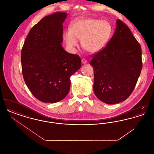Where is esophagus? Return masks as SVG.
Instances as JSON below:
<instances>
[{
    "label": "esophagus",
    "mask_w": 154,
    "mask_h": 154,
    "mask_svg": "<svg viewBox=\"0 0 154 154\" xmlns=\"http://www.w3.org/2000/svg\"><path fill=\"white\" fill-rule=\"evenodd\" d=\"M81 62L82 64H87L88 63V61L85 59L83 58L81 60Z\"/></svg>",
    "instance_id": "esophagus-1"
}]
</instances>
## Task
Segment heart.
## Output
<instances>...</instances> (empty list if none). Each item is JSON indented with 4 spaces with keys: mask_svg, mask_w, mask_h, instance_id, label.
<instances>
[{
    "mask_svg": "<svg viewBox=\"0 0 154 154\" xmlns=\"http://www.w3.org/2000/svg\"><path fill=\"white\" fill-rule=\"evenodd\" d=\"M112 32V28L106 20L94 18H78L71 23L70 29L63 33V37L67 46L71 49L79 45L81 40V46L89 53L101 51L109 43Z\"/></svg>",
    "mask_w": 154,
    "mask_h": 154,
    "instance_id": "b5f03b06",
    "label": "heart"
}]
</instances>
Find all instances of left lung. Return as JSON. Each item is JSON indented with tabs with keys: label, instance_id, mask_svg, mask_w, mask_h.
Listing matches in <instances>:
<instances>
[{
	"label": "left lung",
	"instance_id": "left-lung-1",
	"mask_svg": "<svg viewBox=\"0 0 154 154\" xmlns=\"http://www.w3.org/2000/svg\"><path fill=\"white\" fill-rule=\"evenodd\" d=\"M94 67V91L103 102L125 100L134 90L142 69L141 46L129 27L117 20L114 35L89 63Z\"/></svg>",
	"mask_w": 154,
	"mask_h": 154
}]
</instances>
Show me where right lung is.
Listing matches in <instances>:
<instances>
[{"mask_svg":"<svg viewBox=\"0 0 154 154\" xmlns=\"http://www.w3.org/2000/svg\"><path fill=\"white\" fill-rule=\"evenodd\" d=\"M67 14L58 12L42 18L29 31L21 51L22 75L36 99L58 102L70 88V77L81 67L78 55L62 47L63 26Z\"/></svg>","mask_w":154,"mask_h":154,"instance_id":"1","label":"right lung"}]
</instances>
